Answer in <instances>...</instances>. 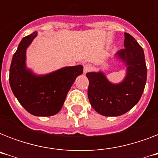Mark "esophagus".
Masks as SVG:
<instances>
[{
  "label": "esophagus",
  "mask_w": 158,
  "mask_h": 158,
  "mask_svg": "<svg viewBox=\"0 0 158 158\" xmlns=\"http://www.w3.org/2000/svg\"><path fill=\"white\" fill-rule=\"evenodd\" d=\"M93 69V66L91 64H86L84 65V73L86 74L88 72H90Z\"/></svg>",
  "instance_id": "34e87169"
}]
</instances>
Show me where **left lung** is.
Segmentation results:
<instances>
[{
    "mask_svg": "<svg viewBox=\"0 0 158 158\" xmlns=\"http://www.w3.org/2000/svg\"><path fill=\"white\" fill-rule=\"evenodd\" d=\"M124 47L116 54L127 67L126 76L121 83H110L101 71L86 74L90 104L105 116H118L129 111L139 101L144 90L147 66L142 47L127 33H125Z\"/></svg>",
    "mask_w": 158,
    "mask_h": 158,
    "instance_id": "8db88e82",
    "label": "left lung"
}]
</instances>
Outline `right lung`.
<instances>
[{"label":"right lung","mask_w":158,"mask_h":158,"mask_svg":"<svg viewBox=\"0 0 158 158\" xmlns=\"http://www.w3.org/2000/svg\"><path fill=\"white\" fill-rule=\"evenodd\" d=\"M37 32L21 40L10 68V85L14 95L27 111L37 116H51L59 112L74 80L82 74V65L64 67L38 76L26 68V49Z\"/></svg>","instance_id":"add662e5"}]
</instances>
